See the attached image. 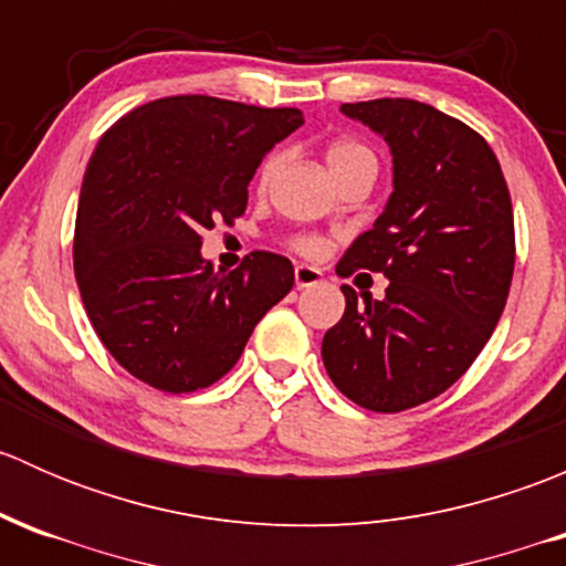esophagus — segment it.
Wrapping results in <instances>:
<instances>
[{"label":"esophagus","mask_w":566,"mask_h":566,"mask_svg":"<svg viewBox=\"0 0 566 566\" xmlns=\"http://www.w3.org/2000/svg\"><path fill=\"white\" fill-rule=\"evenodd\" d=\"M323 282V271L315 265H295V287H315V284Z\"/></svg>","instance_id":"obj_1"}]
</instances>
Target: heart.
I'll use <instances>...</instances> for the list:
<instances>
[{"instance_id": "heart-1", "label": "heart", "mask_w": 566, "mask_h": 566, "mask_svg": "<svg viewBox=\"0 0 566 566\" xmlns=\"http://www.w3.org/2000/svg\"><path fill=\"white\" fill-rule=\"evenodd\" d=\"M325 161H328V169L334 172V177H339L342 172H347L350 167L361 161H375L373 150L364 147L361 142L356 139H334L328 147H325ZM273 169H276V158H268L260 169V182L265 186L271 180ZM293 247L301 251V254H317L319 251V241L317 238H295Z\"/></svg>"}]
</instances>
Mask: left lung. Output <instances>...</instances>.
I'll return each mask as SVG.
<instances>
[{"mask_svg":"<svg viewBox=\"0 0 566 566\" xmlns=\"http://www.w3.org/2000/svg\"><path fill=\"white\" fill-rule=\"evenodd\" d=\"M384 136L394 191L373 230L336 265L378 271L384 301L345 293V315L323 336L334 386L361 408L399 413L465 375L499 325L515 271V221L488 142L436 106L408 98L342 104Z\"/></svg>","mask_w":566,"mask_h":566,"instance_id":"obj_1","label":"left lung"}]
</instances>
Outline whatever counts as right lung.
<instances>
[{
  "label": "right lung",
  "instance_id": "add662e5",
  "mask_svg": "<svg viewBox=\"0 0 566 566\" xmlns=\"http://www.w3.org/2000/svg\"><path fill=\"white\" fill-rule=\"evenodd\" d=\"M301 125L298 108L175 95L101 136L78 193L73 271L95 334L142 384H216L293 290L287 256L251 251L224 273L199 235L243 216L260 161Z\"/></svg>",
  "mask_w": 566,
  "mask_h": 566
}]
</instances>
